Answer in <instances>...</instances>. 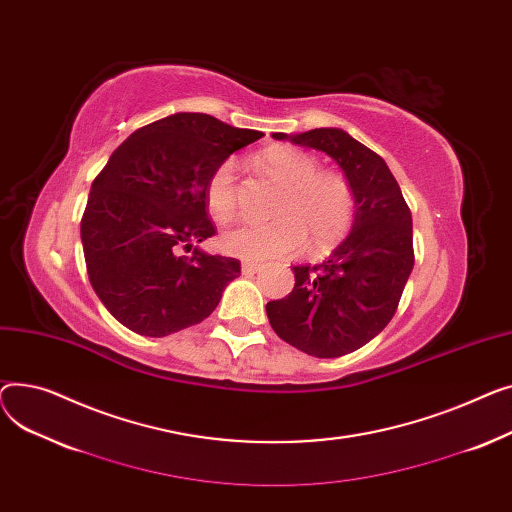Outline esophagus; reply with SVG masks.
Instances as JSON below:
<instances>
[{
	"label": "esophagus",
	"mask_w": 512,
	"mask_h": 512,
	"mask_svg": "<svg viewBox=\"0 0 512 512\" xmlns=\"http://www.w3.org/2000/svg\"><path fill=\"white\" fill-rule=\"evenodd\" d=\"M258 270H260V264H258V262H250V260H244V262H242V273L254 275V273H258Z\"/></svg>",
	"instance_id": "1"
}]
</instances>
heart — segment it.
<instances>
[{
    "label": "heart",
    "instance_id": "obj_1",
    "mask_svg": "<svg viewBox=\"0 0 512 512\" xmlns=\"http://www.w3.org/2000/svg\"><path fill=\"white\" fill-rule=\"evenodd\" d=\"M258 163L283 182L270 221L244 219L221 233L227 254L246 260L285 258L302 250L318 254L337 246L355 221V192L349 179L302 148L277 144L262 150ZM206 206L217 221H227L237 206V167L223 161L204 188Z\"/></svg>",
    "mask_w": 512,
    "mask_h": 512
}]
</instances>
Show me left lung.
Wrapping results in <instances>:
<instances>
[{
	"label": "left lung",
	"instance_id": "8db88e82",
	"mask_svg": "<svg viewBox=\"0 0 512 512\" xmlns=\"http://www.w3.org/2000/svg\"><path fill=\"white\" fill-rule=\"evenodd\" d=\"M333 157L355 192L345 242L316 266H293V291L266 304L275 333L314 357H341L372 341L399 308L415 262L411 210L374 150L339 128L273 134Z\"/></svg>",
	"mask_w": 512,
	"mask_h": 512
}]
</instances>
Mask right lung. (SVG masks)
I'll use <instances>...</instances> for the list:
<instances>
[{"label":"right lung","instance_id":"add662e5","mask_svg":"<svg viewBox=\"0 0 512 512\" xmlns=\"http://www.w3.org/2000/svg\"><path fill=\"white\" fill-rule=\"evenodd\" d=\"M262 136L206 113H175L113 150L90 186L80 237L90 285L115 320L167 337L213 314L242 264L194 248L217 233L204 188L217 165Z\"/></svg>","mask_w":512,"mask_h":512}]
</instances>
